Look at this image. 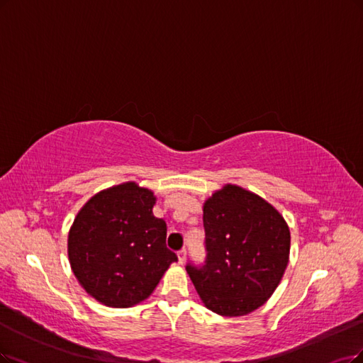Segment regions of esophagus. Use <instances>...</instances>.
Returning <instances> with one entry per match:
<instances>
[{"mask_svg":"<svg viewBox=\"0 0 363 363\" xmlns=\"http://www.w3.org/2000/svg\"><path fill=\"white\" fill-rule=\"evenodd\" d=\"M185 259H186V250H185V248H182V250H179V251H178V260H179V263H181V264H184Z\"/></svg>","mask_w":363,"mask_h":363,"instance_id":"1","label":"esophagus"}]
</instances>
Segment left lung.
<instances>
[{
    "instance_id": "obj_1",
    "label": "left lung",
    "mask_w": 363,
    "mask_h": 363,
    "mask_svg": "<svg viewBox=\"0 0 363 363\" xmlns=\"http://www.w3.org/2000/svg\"><path fill=\"white\" fill-rule=\"evenodd\" d=\"M203 264L186 263L211 311L225 317L257 310L278 287L289 263L290 230L279 212L251 191L225 185L203 206Z\"/></svg>"
}]
</instances>
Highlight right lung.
Returning a JSON list of instances; mask_svg holds the SVG:
<instances>
[{"label":"right lung","mask_w":363,"mask_h":363,"mask_svg":"<svg viewBox=\"0 0 363 363\" xmlns=\"http://www.w3.org/2000/svg\"><path fill=\"white\" fill-rule=\"evenodd\" d=\"M152 191L134 182L91 197L69 233L73 274L99 302L127 308L146 299L177 254L166 247L167 225L152 213Z\"/></svg>","instance_id":"obj_1"}]
</instances>
